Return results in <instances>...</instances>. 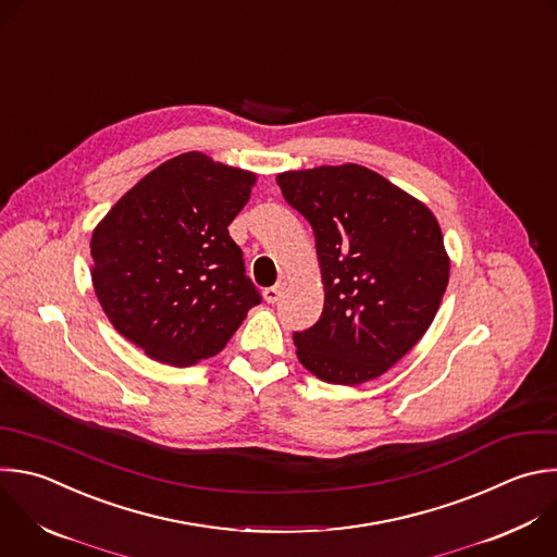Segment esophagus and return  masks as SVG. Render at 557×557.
<instances>
[{
	"mask_svg": "<svg viewBox=\"0 0 557 557\" xmlns=\"http://www.w3.org/2000/svg\"><path fill=\"white\" fill-rule=\"evenodd\" d=\"M284 282H280L277 286H271V288H264V301L267 304H275L277 299H280V295H282V290H284Z\"/></svg>",
	"mask_w": 557,
	"mask_h": 557,
	"instance_id": "34e87169",
	"label": "esophagus"
}]
</instances>
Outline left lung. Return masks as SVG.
Instances as JSON below:
<instances>
[{"mask_svg": "<svg viewBox=\"0 0 557 557\" xmlns=\"http://www.w3.org/2000/svg\"><path fill=\"white\" fill-rule=\"evenodd\" d=\"M312 227L323 277L319 321L295 332L299 362L332 385L383 376L429 330L450 260L433 212L356 163L277 174Z\"/></svg>", "mask_w": 557, "mask_h": 557, "instance_id": "1", "label": "left lung"}]
</instances>
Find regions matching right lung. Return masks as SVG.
I'll return each mask as SVG.
<instances>
[{"label": "right lung", "instance_id": "right-lung-1", "mask_svg": "<svg viewBox=\"0 0 557 557\" xmlns=\"http://www.w3.org/2000/svg\"><path fill=\"white\" fill-rule=\"evenodd\" d=\"M256 174L183 152L148 172L91 236V282L113 327L188 367L219 354L262 301L230 225Z\"/></svg>", "mask_w": 557, "mask_h": 557}]
</instances>
